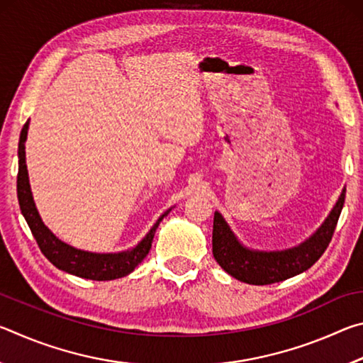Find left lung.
Returning a JSON list of instances; mask_svg holds the SVG:
<instances>
[{
    "mask_svg": "<svg viewBox=\"0 0 363 363\" xmlns=\"http://www.w3.org/2000/svg\"><path fill=\"white\" fill-rule=\"evenodd\" d=\"M346 199V189L330 216L314 235L299 247L285 251H251L233 235L224 218L216 211L213 220V256L233 279L250 285H270L294 277L320 259L333 237Z\"/></svg>",
    "mask_w": 363,
    "mask_h": 363,
    "instance_id": "left-lung-1",
    "label": "left lung"
}]
</instances>
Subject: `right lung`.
<instances>
[{"label": "right lung", "instance_id": "add662e5", "mask_svg": "<svg viewBox=\"0 0 363 363\" xmlns=\"http://www.w3.org/2000/svg\"><path fill=\"white\" fill-rule=\"evenodd\" d=\"M28 131V121L23 125L19 139V173H17V199H19L21 211L26 218L27 224L32 230L33 237L41 253L45 255L49 262H52L57 269L69 272L72 275L89 280H115L125 275L131 274L136 269L138 264L143 262L144 257L149 255L153 235L162 220L169 211L162 214L155 224H153L149 233L140 240L133 250L123 251V253H89V251H82L70 247L64 242H60L54 233L43 224L38 211H36L32 190L28 184V173L26 164V140Z\"/></svg>", "mask_w": 363, "mask_h": 363}]
</instances>
